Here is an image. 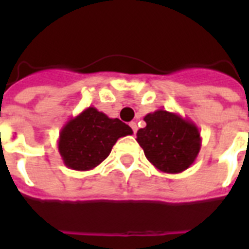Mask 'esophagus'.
Wrapping results in <instances>:
<instances>
[{
  "mask_svg": "<svg viewBox=\"0 0 249 249\" xmlns=\"http://www.w3.org/2000/svg\"><path fill=\"white\" fill-rule=\"evenodd\" d=\"M129 125H130V128L133 129V132L137 133V129H138V128H137L136 123H134V121H132V123H130V124H129Z\"/></svg>",
  "mask_w": 249,
  "mask_h": 249,
  "instance_id": "1",
  "label": "esophagus"
}]
</instances>
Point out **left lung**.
<instances>
[{
	"instance_id": "1",
	"label": "left lung",
	"mask_w": 249,
	"mask_h": 249,
	"mask_svg": "<svg viewBox=\"0 0 249 249\" xmlns=\"http://www.w3.org/2000/svg\"><path fill=\"white\" fill-rule=\"evenodd\" d=\"M146 126L137 132L144 156L164 173H181L193 165L201 147L200 132L181 115L158 109L143 117Z\"/></svg>"
}]
</instances>
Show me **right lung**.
Instances as JSON below:
<instances>
[{
  "mask_svg": "<svg viewBox=\"0 0 249 249\" xmlns=\"http://www.w3.org/2000/svg\"><path fill=\"white\" fill-rule=\"evenodd\" d=\"M133 134L132 128L119 119H111L95 107H88L64 124L58 150L66 166L90 170L109 155L121 137Z\"/></svg>",
  "mask_w": 249,
  "mask_h": 249,
  "instance_id": "obj_1",
  "label": "right lung"
}]
</instances>
